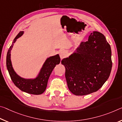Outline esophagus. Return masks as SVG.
Returning <instances> with one entry per match:
<instances>
[{"label":"esophagus","instance_id":"obj_1","mask_svg":"<svg viewBox=\"0 0 122 122\" xmlns=\"http://www.w3.org/2000/svg\"><path fill=\"white\" fill-rule=\"evenodd\" d=\"M60 59L62 60L63 59V58H65L67 55V53L65 51H61L60 52Z\"/></svg>","mask_w":122,"mask_h":122}]
</instances>
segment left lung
Returning a JSON list of instances; mask_svg holds the SVG:
<instances>
[{
    "label": "left lung",
    "instance_id": "obj_1",
    "mask_svg": "<svg viewBox=\"0 0 122 122\" xmlns=\"http://www.w3.org/2000/svg\"><path fill=\"white\" fill-rule=\"evenodd\" d=\"M70 91L85 96L97 91L111 73V49L103 34L93 31L87 42L80 43L68 57L61 61Z\"/></svg>",
    "mask_w": 122,
    "mask_h": 122
}]
</instances>
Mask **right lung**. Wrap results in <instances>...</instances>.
Masks as SVG:
<instances>
[{
	"mask_svg": "<svg viewBox=\"0 0 122 122\" xmlns=\"http://www.w3.org/2000/svg\"><path fill=\"white\" fill-rule=\"evenodd\" d=\"M24 31H20L17 35L8 50L6 56V67L10 76L14 84L19 90L31 94H41L45 91L48 81L56 65L60 62L59 54L48 57L44 62L39 73L34 78H24L19 76L13 69L11 60V51L17 40L22 36Z\"/></svg>",
	"mask_w": 122,
	"mask_h": 122,
	"instance_id": "right-lung-1",
	"label": "right lung"
}]
</instances>
